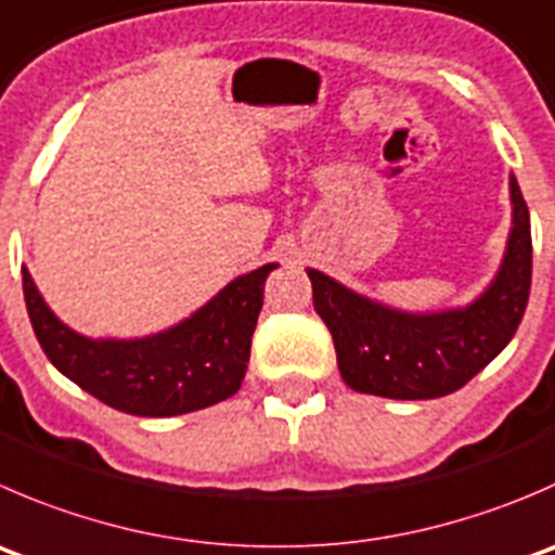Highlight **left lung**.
<instances>
[{
    "label": "left lung",
    "instance_id": "left-lung-1",
    "mask_svg": "<svg viewBox=\"0 0 555 555\" xmlns=\"http://www.w3.org/2000/svg\"><path fill=\"white\" fill-rule=\"evenodd\" d=\"M513 230L499 273L464 309L412 314L352 293L306 268L314 309L336 347L341 379L352 390L401 401L439 398L464 387L509 344L531 289V228L515 176Z\"/></svg>",
    "mask_w": 555,
    "mask_h": 555
}]
</instances>
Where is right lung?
<instances>
[{
	"label": "right lung",
	"instance_id": "1",
	"mask_svg": "<svg viewBox=\"0 0 555 555\" xmlns=\"http://www.w3.org/2000/svg\"><path fill=\"white\" fill-rule=\"evenodd\" d=\"M276 262L233 279L203 309L146 338H86L64 325L24 273V300L42 352L67 379L118 412L173 417L238 392L262 289Z\"/></svg>",
	"mask_w": 555,
	"mask_h": 555
}]
</instances>
